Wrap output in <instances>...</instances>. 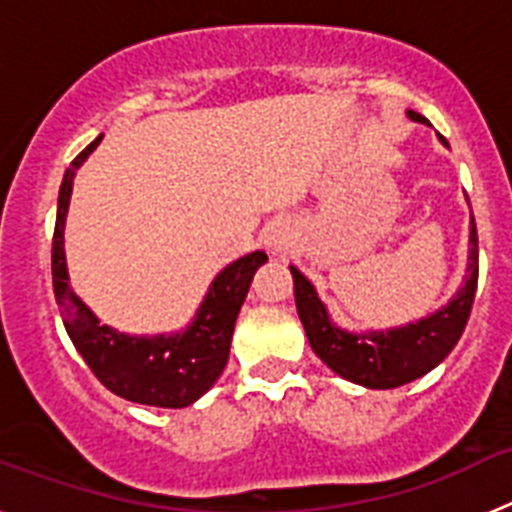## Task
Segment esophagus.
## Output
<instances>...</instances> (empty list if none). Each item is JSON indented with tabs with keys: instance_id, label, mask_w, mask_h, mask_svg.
Returning <instances> with one entry per match:
<instances>
[{
	"instance_id": "1",
	"label": "esophagus",
	"mask_w": 512,
	"mask_h": 512,
	"mask_svg": "<svg viewBox=\"0 0 512 512\" xmlns=\"http://www.w3.org/2000/svg\"><path fill=\"white\" fill-rule=\"evenodd\" d=\"M266 246L271 248V253H282L289 246V230L284 225H274V228L266 233Z\"/></svg>"
}]
</instances>
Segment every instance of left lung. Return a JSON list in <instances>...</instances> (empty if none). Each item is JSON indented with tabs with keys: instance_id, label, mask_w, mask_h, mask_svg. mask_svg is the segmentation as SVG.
Instances as JSON below:
<instances>
[{
	"instance_id": "8db88e82",
	"label": "left lung",
	"mask_w": 512,
	"mask_h": 512,
	"mask_svg": "<svg viewBox=\"0 0 512 512\" xmlns=\"http://www.w3.org/2000/svg\"><path fill=\"white\" fill-rule=\"evenodd\" d=\"M408 117L423 122V115L413 110H408ZM469 246L472 248H469L467 279L449 305L405 328L366 333V336L346 333L330 323L328 312L315 295L312 284L292 266L297 312H300L312 351L343 379L372 387V390H392L436 369L459 343L461 333L467 328L474 295H477L479 241L474 217Z\"/></svg>"
}]
</instances>
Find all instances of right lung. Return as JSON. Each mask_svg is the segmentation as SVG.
Masks as SVG:
<instances>
[{"label": "right lung", "mask_w": 512, "mask_h": 512, "mask_svg": "<svg viewBox=\"0 0 512 512\" xmlns=\"http://www.w3.org/2000/svg\"><path fill=\"white\" fill-rule=\"evenodd\" d=\"M99 140L102 135L92 140L63 174L51 248L53 295L61 307V318L71 343L107 390L153 408H187L200 400L223 374L235 318L246 300L253 274L266 261V253L253 251L220 271L202 302L200 315L182 336L176 333V336L138 338L99 325L94 312L71 292L66 256H63V223L69 210L74 174L84 164V158L99 146Z\"/></svg>", "instance_id": "add662e5"}]
</instances>
